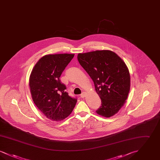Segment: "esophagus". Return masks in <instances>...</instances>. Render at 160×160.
I'll list each match as a JSON object with an SVG mask.
<instances>
[{"label": "esophagus", "mask_w": 160, "mask_h": 160, "mask_svg": "<svg viewBox=\"0 0 160 160\" xmlns=\"http://www.w3.org/2000/svg\"><path fill=\"white\" fill-rule=\"evenodd\" d=\"M85 92H82V93H81V95H80V97H81V98H84V97H85Z\"/></svg>", "instance_id": "esophagus-1"}]
</instances>
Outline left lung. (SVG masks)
I'll return each instance as SVG.
<instances>
[{
  "instance_id": "left-lung-1",
  "label": "left lung",
  "mask_w": 160,
  "mask_h": 160,
  "mask_svg": "<svg viewBox=\"0 0 160 160\" xmlns=\"http://www.w3.org/2000/svg\"><path fill=\"white\" fill-rule=\"evenodd\" d=\"M80 65L93 80L101 100L96 112L106 118L116 114L127 99L130 75L125 62L110 50L78 54Z\"/></svg>"
}]
</instances>
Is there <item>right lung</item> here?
Instances as JSON below:
<instances>
[{
  "mask_svg": "<svg viewBox=\"0 0 160 160\" xmlns=\"http://www.w3.org/2000/svg\"><path fill=\"white\" fill-rule=\"evenodd\" d=\"M74 54H48L35 65L29 78L32 99L38 109L49 119L59 121L68 117L77 102L67 92L59 79L74 58Z\"/></svg>",
  "mask_w": 160,
  "mask_h": 160,
  "instance_id": "add662e5",
  "label": "right lung"
}]
</instances>
